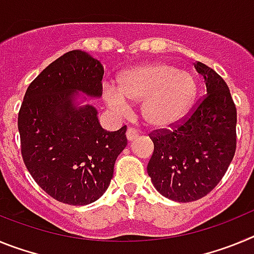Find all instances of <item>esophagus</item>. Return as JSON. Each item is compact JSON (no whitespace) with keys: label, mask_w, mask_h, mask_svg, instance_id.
<instances>
[{"label":"esophagus","mask_w":254,"mask_h":254,"mask_svg":"<svg viewBox=\"0 0 254 254\" xmlns=\"http://www.w3.org/2000/svg\"><path fill=\"white\" fill-rule=\"evenodd\" d=\"M126 136H127V140H128V141L136 140V138H137V136H138L137 129L128 128V129H127V132H126Z\"/></svg>","instance_id":"34e87169"}]
</instances>
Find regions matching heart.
<instances>
[{
  "label": "heart",
  "mask_w": 254,
  "mask_h": 254,
  "mask_svg": "<svg viewBox=\"0 0 254 254\" xmlns=\"http://www.w3.org/2000/svg\"><path fill=\"white\" fill-rule=\"evenodd\" d=\"M104 99L116 112H126L128 102L142 103L143 121L154 129H169L185 120L198 94L194 75L169 62H149L118 76V89L105 86Z\"/></svg>",
  "instance_id": "obj_1"
}]
</instances>
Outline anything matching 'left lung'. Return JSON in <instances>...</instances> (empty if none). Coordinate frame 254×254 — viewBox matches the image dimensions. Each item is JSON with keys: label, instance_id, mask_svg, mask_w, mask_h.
Instances as JSON below:
<instances>
[{"label": "left lung", "instance_id": "1", "mask_svg": "<svg viewBox=\"0 0 254 254\" xmlns=\"http://www.w3.org/2000/svg\"><path fill=\"white\" fill-rule=\"evenodd\" d=\"M194 68L205 78L207 95L173 131L150 133L154 152L147 174L159 193L177 202H192L210 193L237 147V108L228 85L201 62Z\"/></svg>", "mask_w": 254, "mask_h": 254}]
</instances>
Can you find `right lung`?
I'll return each instance as SVG.
<instances>
[{
	"instance_id": "add662e5",
	"label": "right lung",
	"mask_w": 254,
	"mask_h": 254,
	"mask_svg": "<svg viewBox=\"0 0 254 254\" xmlns=\"http://www.w3.org/2000/svg\"><path fill=\"white\" fill-rule=\"evenodd\" d=\"M104 68L84 51L67 52L29 85L17 118L21 154L39 187L60 202L84 206L103 196L127 146V127L102 128L86 98H100Z\"/></svg>"
}]
</instances>
